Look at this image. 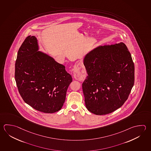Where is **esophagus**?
<instances>
[{"instance_id": "obj_1", "label": "esophagus", "mask_w": 151, "mask_h": 151, "mask_svg": "<svg viewBox=\"0 0 151 151\" xmlns=\"http://www.w3.org/2000/svg\"><path fill=\"white\" fill-rule=\"evenodd\" d=\"M74 77H75L76 78H79L80 77H82V76H81V74H80V73L78 72V71H76V69H74Z\"/></svg>"}]
</instances>
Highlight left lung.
<instances>
[{"instance_id": "1", "label": "left lung", "mask_w": 151, "mask_h": 151, "mask_svg": "<svg viewBox=\"0 0 151 151\" xmlns=\"http://www.w3.org/2000/svg\"><path fill=\"white\" fill-rule=\"evenodd\" d=\"M88 76L82 84L86 107L98 115L111 113L128 99L134 82V65L124 43L101 46L84 59Z\"/></svg>"}]
</instances>
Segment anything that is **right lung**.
<instances>
[{
	"instance_id": "1",
	"label": "right lung",
	"mask_w": 151,
	"mask_h": 151,
	"mask_svg": "<svg viewBox=\"0 0 151 151\" xmlns=\"http://www.w3.org/2000/svg\"><path fill=\"white\" fill-rule=\"evenodd\" d=\"M38 50L37 38L27 37L17 52L15 79L25 103L38 111L53 113L62 108L72 77L64 65Z\"/></svg>"
}]
</instances>
